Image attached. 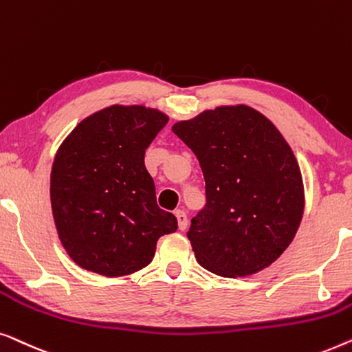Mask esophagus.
Here are the masks:
<instances>
[{"label": "esophagus", "mask_w": 352, "mask_h": 352, "mask_svg": "<svg viewBox=\"0 0 352 352\" xmlns=\"http://www.w3.org/2000/svg\"><path fill=\"white\" fill-rule=\"evenodd\" d=\"M175 217H177V221H178V228H180L182 231L186 230L188 226V219H186V214L183 210H177L175 212Z\"/></svg>", "instance_id": "esophagus-1"}]
</instances>
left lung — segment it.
Wrapping results in <instances>:
<instances>
[{
    "instance_id": "1",
    "label": "left lung",
    "mask_w": 352,
    "mask_h": 352,
    "mask_svg": "<svg viewBox=\"0 0 352 352\" xmlns=\"http://www.w3.org/2000/svg\"><path fill=\"white\" fill-rule=\"evenodd\" d=\"M172 131L195 153L206 180L207 202L188 231L196 260L223 277L268 268L294 241L305 209L289 143L247 105L206 110Z\"/></svg>"
}]
</instances>
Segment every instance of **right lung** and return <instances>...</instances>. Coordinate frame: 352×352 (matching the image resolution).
I'll list each match as a JSON object with an SVG mask.
<instances>
[{
  "instance_id": "right-lung-1",
  "label": "right lung",
  "mask_w": 352,
  "mask_h": 352,
  "mask_svg": "<svg viewBox=\"0 0 352 352\" xmlns=\"http://www.w3.org/2000/svg\"><path fill=\"white\" fill-rule=\"evenodd\" d=\"M169 118L111 105L73 129L54 157L51 206L58 239L82 270L120 277L151 263L177 219L157 207L145 150Z\"/></svg>"
}]
</instances>
